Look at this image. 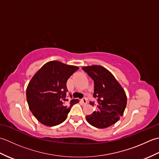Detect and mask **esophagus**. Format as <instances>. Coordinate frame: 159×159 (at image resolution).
I'll return each instance as SVG.
<instances>
[{"label":"esophagus","mask_w":159,"mask_h":159,"mask_svg":"<svg viewBox=\"0 0 159 159\" xmlns=\"http://www.w3.org/2000/svg\"><path fill=\"white\" fill-rule=\"evenodd\" d=\"M80 101H81L82 103H83V104H85L87 103V98H83V99L80 100Z\"/></svg>","instance_id":"1"}]
</instances>
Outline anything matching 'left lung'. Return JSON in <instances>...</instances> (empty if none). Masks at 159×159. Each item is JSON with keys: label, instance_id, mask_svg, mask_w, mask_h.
<instances>
[{"label": "left lung", "instance_id": "1", "mask_svg": "<svg viewBox=\"0 0 159 159\" xmlns=\"http://www.w3.org/2000/svg\"><path fill=\"white\" fill-rule=\"evenodd\" d=\"M94 82L93 98L89 104L96 107L93 113L86 116L92 126L105 128L120 119L126 107V93L109 70L100 66L82 67Z\"/></svg>", "mask_w": 159, "mask_h": 159}]
</instances>
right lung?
<instances>
[{"label": "right lung", "instance_id": "1", "mask_svg": "<svg viewBox=\"0 0 159 159\" xmlns=\"http://www.w3.org/2000/svg\"><path fill=\"white\" fill-rule=\"evenodd\" d=\"M79 67L52 61L44 64L37 72L26 89L29 109L39 122L48 126L60 124L66 120L73 104L72 99L66 106L67 80Z\"/></svg>", "mask_w": 159, "mask_h": 159}]
</instances>
